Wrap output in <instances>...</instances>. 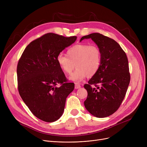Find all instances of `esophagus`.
Segmentation results:
<instances>
[{
	"mask_svg": "<svg viewBox=\"0 0 147 147\" xmlns=\"http://www.w3.org/2000/svg\"><path fill=\"white\" fill-rule=\"evenodd\" d=\"M81 88V86L80 85V84L79 83H75V89H79Z\"/></svg>",
	"mask_w": 147,
	"mask_h": 147,
	"instance_id": "obj_1",
	"label": "esophagus"
}]
</instances>
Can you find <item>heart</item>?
Returning <instances> with one entry per match:
<instances>
[{"label": "heart", "instance_id": "obj_1", "mask_svg": "<svg viewBox=\"0 0 147 147\" xmlns=\"http://www.w3.org/2000/svg\"><path fill=\"white\" fill-rule=\"evenodd\" d=\"M57 61L61 71L67 74H70L76 66L69 79L79 82L86 76L90 78L98 71L102 64V52L96 45L78 44L69 48L66 55L59 54Z\"/></svg>", "mask_w": 147, "mask_h": 147}]
</instances>
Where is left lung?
<instances>
[{"instance_id":"8db88e82","label":"left lung","mask_w":147,"mask_h":147,"mask_svg":"<svg viewBox=\"0 0 147 147\" xmlns=\"http://www.w3.org/2000/svg\"><path fill=\"white\" fill-rule=\"evenodd\" d=\"M85 38H91L101 49L102 64L84 85L88 92L84 104L92 115L104 118L116 111L125 98L130 80L128 59L119 44L110 37L95 33L82 37L80 42Z\"/></svg>"}]
</instances>
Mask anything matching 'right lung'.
<instances>
[{
    "label": "right lung",
    "instance_id": "1",
    "mask_svg": "<svg viewBox=\"0 0 147 147\" xmlns=\"http://www.w3.org/2000/svg\"><path fill=\"white\" fill-rule=\"evenodd\" d=\"M76 39V36L47 33L31 42L18 61L19 94L31 112L44 121L53 122L61 117L66 98L74 90V84L67 82L57 58Z\"/></svg>",
    "mask_w": 147,
    "mask_h": 147
}]
</instances>
